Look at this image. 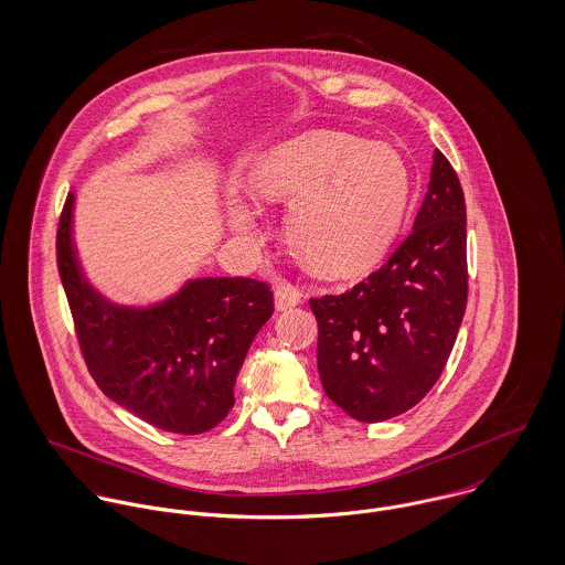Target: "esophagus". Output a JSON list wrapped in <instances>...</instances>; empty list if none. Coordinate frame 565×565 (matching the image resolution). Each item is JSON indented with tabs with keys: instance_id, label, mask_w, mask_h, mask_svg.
Listing matches in <instances>:
<instances>
[{
	"instance_id": "34e87169",
	"label": "esophagus",
	"mask_w": 565,
	"mask_h": 565,
	"mask_svg": "<svg viewBox=\"0 0 565 565\" xmlns=\"http://www.w3.org/2000/svg\"><path fill=\"white\" fill-rule=\"evenodd\" d=\"M302 302V294L291 287V285H285L280 282L274 291V305H276V311H287V309H294Z\"/></svg>"
}]
</instances>
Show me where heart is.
I'll list each match as a JSON object with an SVG mask.
<instances>
[{
	"mask_svg": "<svg viewBox=\"0 0 565 565\" xmlns=\"http://www.w3.org/2000/svg\"><path fill=\"white\" fill-rule=\"evenodd\" d=\"M249 191L258 202H291L285 239L322 276H348L374 263L394 239L411 195L398 152L343 135H309L254 162ZM235 228H247L242 211Z\"/></svg>",
	"mask_w": 565,
	"mask_h": 565,
	"instance_id": "obj_1",
	"label": "heart"
}]
</instances>
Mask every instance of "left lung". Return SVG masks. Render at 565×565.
<instances>
[{"mask_svg": "<svg viewBox=\"0 0 565 565\" xmlns=\"http://www.w3.org/2000/svg\"><path fill=\"white\" fill-rule=\"evenodd\" d=\"M466 198L435 150L411 235L341 296L311 298L326 396L359 422L419 403L441 376L468 302Z\"/></svg>", "mask_w": 565, "mask_h": 565, "instance_id": "1", "label": "left lung"}]
</instances>
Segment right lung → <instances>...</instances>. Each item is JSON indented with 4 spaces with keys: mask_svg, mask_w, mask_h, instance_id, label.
Returning a JSON list of instances; mask_svg holds the SVG:
<instances>
[{
    "mask_svg": "<svg viewBox=\"0 0 565 565\" xmlns=\"http://www.w3.org/2000/svg\"><path fill=\"white\" fill-rule=\"evenodd\" d=\"M72 217L74 193L58 222L56 258L97 387L161 430L198 435L217 426L235 404L249 343L274 313L269 285L243 276L195 278L154 307H117L86 282Z\"/></svg>",
    "mask_w": 565,
    "mask_h": 565,
    "instance_id": "right-lung-1",
    "label": "right lung"
}]
</instances>
